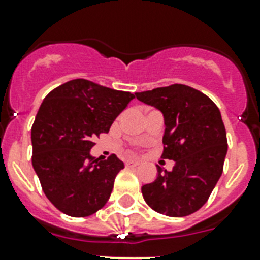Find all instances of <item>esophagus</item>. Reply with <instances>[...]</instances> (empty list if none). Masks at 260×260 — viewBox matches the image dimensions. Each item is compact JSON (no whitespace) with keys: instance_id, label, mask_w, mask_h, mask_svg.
<instances>
[{"instance_id":"1","label":"esophagus","mask_w":260,"mask_h":260,"mask_svg":"<svg viewBox=\"0 0 260 260\" xmlns=\"http://www.w3.org/2000/svg\"><path fill=\"white\" fill-rule=\"evenodd\" d=\"M138 165H139V162H136V160H126L125 162L126 167H136Z\"/></svg>"}]
</instances>
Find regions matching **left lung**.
<instances>
[{"mask_svg": "<svg viewBox=\"0 0 260 260\" xmlns=\"http://www.w3.org/2000/svg\"><path fill=\"white\" fill-rule=\"evenodd\" d=\"M139 101L159 109L165 117L163 159L173 170L158 166V177L142 187L155 212L183 217L197 212L222 174L228 143L221 113L200 90L175 83L135 93Z\"/></svg>", "mask_w": 260, "mask_h": 260, "instance_id": "1", "label": "left lung"}]
</instances>
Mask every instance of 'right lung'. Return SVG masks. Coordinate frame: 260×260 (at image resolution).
I'll return each mask as SVG.
<instances>
[{"label": "right lung", "instance_id": "add662e5", "mask_svg": "<svg viewBox=\"0 0 260 260\" xmlns=\"http://www.w3.org/2000/svg\"><path fill=\"white\" fill-rule=\"evenodd\" d=\"M135 98L87 79H73L47 94L35 118L32 166L47 198L64 214L86 217L105 205L124 163L90 150Z\"/></svg>", "mask_w": 260, "mask_h": 260}]
</instances>
